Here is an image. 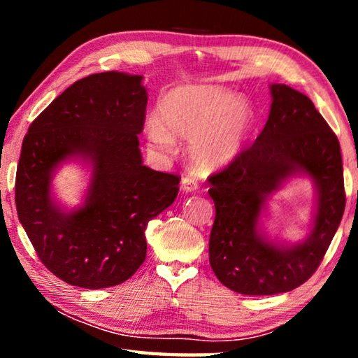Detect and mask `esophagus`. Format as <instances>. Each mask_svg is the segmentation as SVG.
I'll return each instance as SVG.
<instances>
[{
  "instance_id": "34e87169",
  "label": "esophagus",
  "mask_w": 358,
  "mask_h": 358,
  "mask_svg": "<svg viewBox=\"0 0 358 358\" xmlns=\"http://www.w3.org/2000/svg\"><path fill=\"white\" fill-rule=\"evenodd\" d=\"M197 187H199V183H197L196 178L183 177V180H181V189L186 191V192L197 191Z\"/></svg>"
}]
</instances>
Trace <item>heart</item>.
Returning <instances> with one entry per match:
<instances>
[{"instance_id": "1", "label": "heart", "mask_w": 358, "mask_h": 358, "mask_svg": "<svg viewBox=\"0 0 358 358\" xmlns=\"http://www.w3.org/2000/svg\"><path fill=\"white\" fill-rule=\"evenodd\" d=\"M251 124L252 108L246 99L215 85H191L164 96L147 134L151 147L162 153L177 148L173 136L189 138L192 164L210 172L237 159Z\"/></svg>"}]
</instances>
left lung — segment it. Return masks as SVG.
Returning a JSON list of instances; mask_svg holds the SVG:
<instances>
[{
    "label": "left lung",
    "instance_id": "left-lung-1",
    "mask_svg": "<svg viewBox=\"0 0 358 358\" xmlns=\"http://www.w3.org/2000/svg\"><path fill=\"white\" fill-rule=\"evenodd\" d=\"M271 108L250 148L210 175L216 216L210 234V265L224 286L243 295H273L310 280L335 237L346 207L338 137L313 101L273 83ZM317 185L318 208L308 238L292 247L258 235L266 197L294 174Z\"/></svg>",
    "mask_w": 358,
    "mask_h": 358
}]
</instances>
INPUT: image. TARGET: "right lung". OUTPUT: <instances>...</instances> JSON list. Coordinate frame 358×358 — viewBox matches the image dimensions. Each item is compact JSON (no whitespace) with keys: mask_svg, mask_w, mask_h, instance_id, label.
Here are the masks:
<instances>
[{"mask_svg":"<svg viewBox=\"0 0 358 358\" xmlns=\"http://www.w3.org/2000/svg\"><path fill=\"white\" fill-rule=\"evenodd\" d=\"M142 76L108 71L72 83L29 124L15 177L17 215L53 275L83 289L124 282L147 257L145 229L178 194L180 177L142 164ZM69 157L92 166L87 201L64 212L51 173Z\"/></svg>","mask_w":358,"mask_h":358,"instance_id":"add662e5","label":"right lung"}]
</instances>
